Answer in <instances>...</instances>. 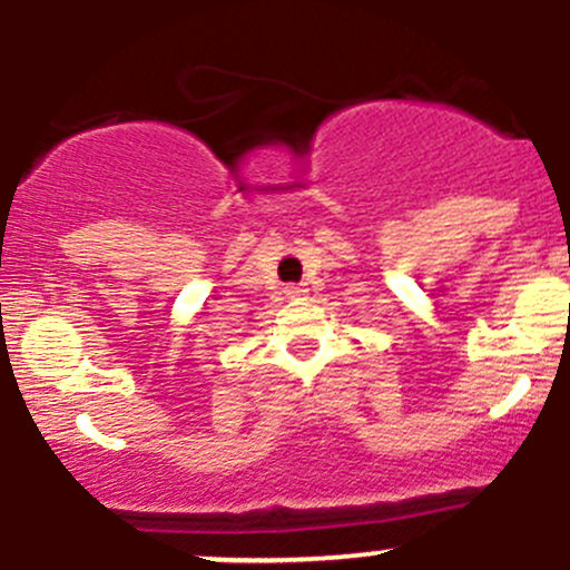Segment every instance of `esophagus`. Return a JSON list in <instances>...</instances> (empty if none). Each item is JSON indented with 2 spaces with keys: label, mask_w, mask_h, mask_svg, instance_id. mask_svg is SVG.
<instances>
[{
  "label": "esophagus",
  "mask_w": 570,
  "mask_h": 570,
  "mask_svg": "<svg viewBox=\"0 0 570 570\" xmlns=\"http://www.w3.org/2000/svg\"><path fill=\"white\" fill-rule=\"evenodd\" d=\"M287 298H304V296H307V287H298V285H291V287H287Z\"/></svg>",
  "instance_id": "esophagus-1"
}]
</instances>
